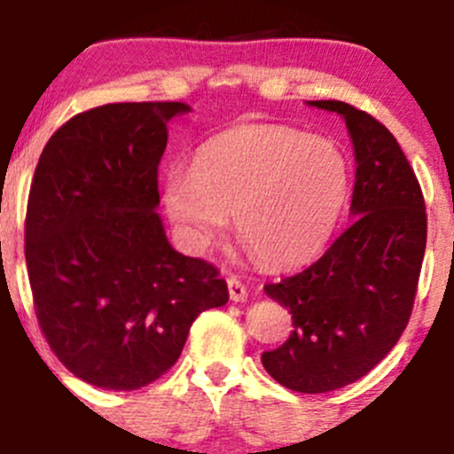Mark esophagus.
Instances as JSON below:
<instances>
[{
    "label": "esophagus",
    "mask_w": 454,
    "mask_h": 454,
    "mask_svg": "<svg viewBox=\"0 0 454 454\" xmlns=\"http://www.w3.org/2000/svg\"><path fill=\"white\" fill-rule=\"evenodd\" d=\"M228 294H231V301H235V303H244L248 299V286L237 277H231L228 278Z\"/></svg>",
    "instance_id": "34e87169"
}]
</instances>
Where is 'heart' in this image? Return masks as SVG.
Segmentation results:
<instances>
[{"mask_svg":"<svg viewBox=\"0 0 454 454\" xmlns=\"http://www.w3.org/2000/svg\"><path fill=\"white\" fill-rule=\"evenodd\" d=\"M349 193L351 164L336 142L263 122L215 136L191 171L171 168L162 182L164 210L189 248H208L232 217L241 244L272 268L314 259Z\"/></svg>","mask_w":454,"mask_h":454,"instance_id":"obj_1","label":"heart"}]
</instances>
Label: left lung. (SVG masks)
<instances>
[{"instance_id": "8db88e82", "label": "left lung", "mask_w": 454, "mask_h": 454, "mask_svg": "<svg viewBox=\"0 0 454 454\" xmlns=\"http://www.w3.org/2000/svg\"><path fill=\"white\" fill-rule=\"evenodd\" d=\"M309 105L345 118L358 164L356 219L316 263L263 287L290 309L294 329L281 347L263 351L261 363L286 388L327 393L367 375L409 325L426 208L404 151L382 122L342 100Z\"/></svg>"}]
</instances>
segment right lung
I'll list each match as a JSON object with an SVG mask.
<instances>
[{"label": "right lung", "mask_w": 454, "mask_h": 454, "mask_svg": "<svg viewBox=\"0 0 454 454\" xmlns=\"http://www.w3.org/2000/svg\"><path fill=\"white\" fill-rule=\"evenodd\" d=\"M184 103H112L76 114L45 145L26 210L39 327L76 378L136 391L177 363L193 320L228 303L204 259L171 248L158 164Z\"/></svg>", "instance_id": "obj_1"}]
</instances>
